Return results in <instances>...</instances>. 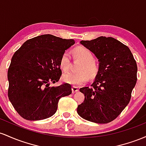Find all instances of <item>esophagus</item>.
Returning <instances> with one entry per match:
<instances>
[{
  "mask_svg": "<svg viewBox=\"0 0 146 146\" xmlns=\"http://www.w3.org/2000/svg\"><path fill=\"white\" fill-rule=\"evenodd\" d=\"M72 93H76L78 91V88L76 86H72Z\"/></svg>",
  "mask_w": 146,
  "mask_h": 146,
  "instance_id": "obj_1",
  "label": "esophagus"
}]
</instances>
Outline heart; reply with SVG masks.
Masks as SVG:
<instances>
[{
    "mask_svg": "<svg viewBox=\"0 0 146 146\" xmlns=\"http://www.w3.org/2000/svg\"><path fill=\"white\" fill-rule=\"evenodd\" d=\"M74 55L76 58L82 60L76 72H69L63 74L62 79L65 83L75 86H81L89 79L90 76L94 78L99 72V66L94 60V56L89 49L83 46L76 47ZM60 68L63 72H68L71 66V58L68 52L61 55L59 61Z\"/></svg>",
    "mask_w": 146,
    "mask_h": 146,
    "instance_id": "1",
    "label": "heart"
}]
</instances>
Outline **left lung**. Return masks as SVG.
<instances>
[{
    "label": "left lung",
    "instance_id": "obj_1",
    "mask_svg": "<svg viewBox=\"0 0 146 146\" xmlns=\"http://www.w3.org/2000/svg\"><path fill=\"white\" fill-rule=\"evenodd\" d=\"M80 42L97 57L99 67L90 88H80L85 100L77 112L89 121L108 123L130 102L137 83V63L128 47L114 38L100 36Z\"/></svg>",
    "mask_w": 146,
    "mask_h": 146
}]
</instances>
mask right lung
I'll list each match as a JSON object with an SVG mask.
<instances>
[{"label": "right lung", "mask_w": 146, "mask_h": 146, "mask_svg": "<svg viewBox=\"0 0 146 146\" xmlns=\"http://www.w3.org/2000/svg\"><path fill=\"white\" fill-rule=\"evenodd\" d=\"M74 43L73 39L44 34L27 40L14 53L7 72L8 98L21 117L29 121L52 117L60 98L72 94L69 83H50L59 81L60 56Z\"/></svg>", "instance_id": "right-lung-1"}]
</instances>
